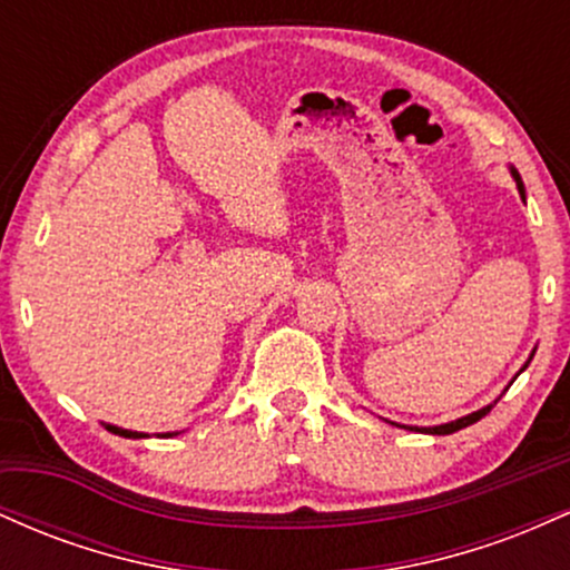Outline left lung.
Returning a JSON list of instances; mask_svg holds the SVG:
<instances>
[{"instance_id": "1", "label": "left lung", "mask_w": 570, "mask_h": 570, "mask_svg": "<svg viewBox=\"0 0 570 570\" xmlns=\"http://www.w3.org/2000/svg\"><path fill=\"white\" fill-rule=\"evenodd\" d=\"M509 171H512V179L517 181V189H520V198L525 200V185H522L520 174H517V168H509ZM533 353H535V351H533ZM533 353H531V356H528V362L522 364V370H520V372H525L528 364H531ZM520 372H517V375H520ZM517 375H514V377H517ZM495 402H499V399H495ZM495 402H493V404H495ZM493 404H488V407H482V410H476V412H469V415L458 417V421L440 423V426H399V423H394V426H399V429H410V431H423V434H436V436H444V434H453V431H461V429L472 426V423H476V421H480V417H485V415H488V412H490V407H493ZM389 423H391V421H389Z\"/></svg>"}]
</instances>
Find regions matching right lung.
I'll return each instance as SVG.
<instances>
[{"mask_svg": "<svg viewBox=\"0 0 570 570\" xmlns=\"http://www.w3.org/2000/svg\"><path fill=\"white\" fill-rule=\"evenodd\" d=\"M104 426H107V431H112V434H117V436H126V440H144V436H149V434H141V431L112 426V423H104ZM160 436H176V431H166V434H160Z\"/></svg>", "mask_w": 570, "mask_h": 570, "instance_id": "add662e5", "label": "right lung"}]
</instances>
